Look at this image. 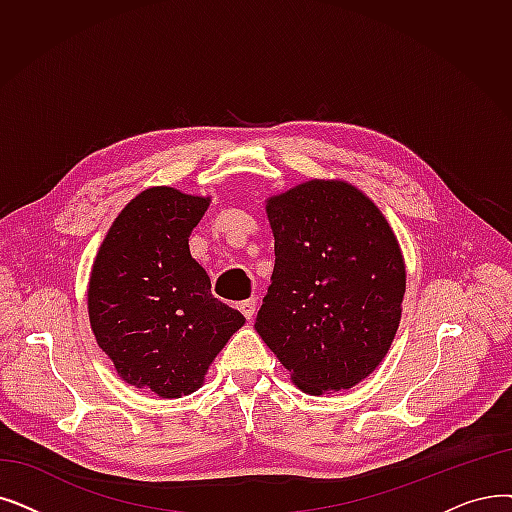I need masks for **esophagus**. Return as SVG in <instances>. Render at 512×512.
I'll return each instance as SVG.
<instances>
[{
  "mask_svg": "<svg viewBox=\"0 0 512 512\" xmlns=\"http://www.w3.org/2000/svg\"><path fill=\"white\" fill-rule=\"evenodd\" d=\"M255 307H257V301H255V299H244V301L238 303L240 314H242L244 318H247L249 322H251V318L255 316Z\"/></svg>",
  "mask_w": 512,
  "mask_h": 512,
  "instance_id": "34e87169",
  "label": "esophagus"
}]
</instances>
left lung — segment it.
<instances>
[{
    "label": "left lung",
    "mask_w": 512,
    "mask_h": 512,
    "mask_svg": "<svg viewBox=\"0 0 512 512\" xmlns=\"http://www.w3.org/2000/svg\"><path fill=\"white\" fill-rule=\"evenodd\" d=\"M274 274L259 337L311 395L351 389L383 362L402 318L406 265L358 188L311 180L268 201Z\"/></svg>",
    "instance_id": "8db88e82"
}]
</instances>
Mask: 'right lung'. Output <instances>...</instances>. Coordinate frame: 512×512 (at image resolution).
I'll return each mask as SVG.
<instances>
[{
  "instance_id": "add662e5",
  "label": "right lung",
  "mask_w": 512,
  "mask_h": 512,
  "mask_svg": "<svg viewBox=\"0 0 512 512\" xmlns=\"http://www.w3.org/2000/svg\"><path fill=\"white\" fill-rule=\"evenodd\" d=\"M209 198L157 186L138 194L110 226L94 261L87 309L100 349L121 379L159 397H182L244 324L211 295L188 247Z\"/></svg>"
}]
</instances>
